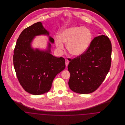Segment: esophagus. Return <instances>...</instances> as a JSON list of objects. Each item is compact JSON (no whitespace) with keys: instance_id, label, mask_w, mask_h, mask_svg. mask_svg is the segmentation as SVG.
I'll use <instances>...</instances> for the list:
<instances>
[{"instance_id":"esophagus-1","label":"esophagus","mask_w":125,"mask_h":125,"mask_svg":"<svg viewBox=\"0 0 125 125\" xmlns=\"http://www.w3.org/2000/svg\"><path fill=\"white\" fill-rule=\"evenodd\" d=\"M69 60H65V63L66 66H67V65H68V64H69Z\"/></svg>"}]
</instances>
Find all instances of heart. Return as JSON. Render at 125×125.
<instances>
[{"mask_svg": "<svg viewBox=\"0 0 125 125\" xmlns=\"http://www.w3.org/2000/svg\"><path fill=\"white\" fill-rule=\"evenodd\" d=\"M92 38L90 30L86 27H73L64 30L55 38L56 46L63 49L64 43L69 53L77 56L83 53L89 47Z\"/></svg>", "mask_w": 125, "mask_h": 125, "instance_id": "obj_1", "label": "heart"}]
</instances>
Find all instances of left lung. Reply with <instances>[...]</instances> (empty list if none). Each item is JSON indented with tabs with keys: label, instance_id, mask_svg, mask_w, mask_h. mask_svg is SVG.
Segmentation results:
<instances>
[{
	"label": "left lung",
	"instance_id": "1",
	"mask_svg": "<svg viewBox=\"0 0 125 125\" xmlns=\"http://www.w3.org/2000/svg\"><path fill=\"white\" fill-rule=\"evenodd\" d=\"M112 49L108 36H98L83 54L70 60V89L79 94H89L97 89L110 70Z\"/></svg>",
	"mask_w": 125,
	"mask_h": 125
}]
</instances>
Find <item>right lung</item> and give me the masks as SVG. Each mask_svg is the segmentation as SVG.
<instances>
[{
	"label": "right lung",
	"instance_id": "obj_1",
	"mask_svg": "<svg viewBox=\"0 0 125 125\" xmlns=\"http://www.w3.org/2000/svg\"><path fill=\"white\" fill-rule=\"evenodd\" d=\"M49 34L41 22L34 23L21 33L14 50L13 65L18 81L23 89L32 95L48 92L54 78L65 68L64 58L50 53V43L45 51L31 48V42L35 36ZM49 40L53 43L51 36Z\"/></svg>",
	"mask_w": 125,
	"mask_h": 125
}]
</instances>
